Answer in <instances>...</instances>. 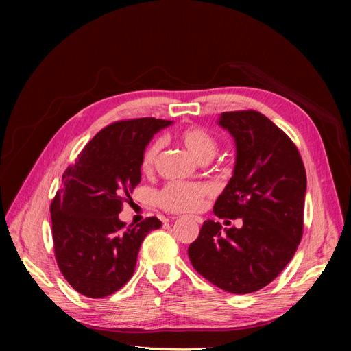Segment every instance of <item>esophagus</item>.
I'll list each match as a JSON object with an SVG mask.
<instances>
[{
  "label": "esophagus",
  "instance_id": "1",
  "mask_svg": "<svg viewBox=\"0 0 351 351\" xmlns=\"http://www.w3.org/2000/svg\"><path fill=\"white\" fill-rule=\"evenodd\" d=\"M192 218H193L196 222H199V224H202V221H204V219H202V218H200V217H197V215H193Z\"/></svg>",
  "mask_w": 351,
  "mask_h": 351
}]
</instances>
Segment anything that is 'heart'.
I'll list each match as a JSON object with an SVG mask.
<instances>
[{
	"label": "heart",
	"mask_w": 351,
	"mask_h": 351,
	"mask_svg": "<svg viewBox=\"0 0 351 351\" xmlns=\"http://www.w3.org/2000/svg\"><path fill=\"white\" fill-rule=\"evenodd\" d=\"M177 141L197 161H206L217 151V142L210 133L197 125L184 127L178 130ZM162 149V141L154 139L145 147L142 155V169L149 173L154 169L159 152ZM210 193L208 184L200 183H169L158 193V205L169 212H192L202 206V202Z\"/></svg>",
	"instance_id": "b5f03b06"
}]
</instances>
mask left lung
<instances>
[{"label":"left lung","mask_w":351,"mask_h":351,"mask_svg":"<svg viewBox=\"0 0 351 351\" xmlns=\"http://www.w3.org/2000/svg\"><path fill=\"white\" fill-rule=\"evenodd\" d=\"M218 125L234 139L236 162L214 214L241 218V227L208 219L187 253L209 282L247 294L277 278L294 256L303 234L306 171L290 137L263 114L222 112Z\"/></svg>","instance_id":"8db88e82"}]
</instances>
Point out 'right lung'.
<instances>
[{
    "label": "right lung",
    "instance_id": "right-lung-1",
    "mask_svg": "<svg viewBox=\"0 0 351 351\" xmlns=\"http://www.w3.org/2000/svg\"><path fill=\"white\" fill-rule=\"evenodd\" d=\"M171 124L152 117L112 123L62 174L51 204L52 239L60 271L80 294L101 299L120 290L132 278L143 239L161 227L155 217L125 227L119 214L141 183L145 147Z\"/></svg>",
    "mask_w": 351,
    "mask_h": 351
}]
</instances>
